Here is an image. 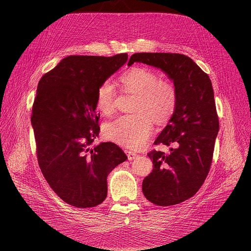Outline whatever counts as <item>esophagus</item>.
<instances>
[{"label": "esophagus", "instance_id": "esophagus-1", "mask_svg": "<svg viewBox=\"0 0 251 251\" xmlns=\"http://www.w3.org/2000/svg\"><path fill=\"white\" fill-rule=\"evenodd\" d=\"M126 155H127L128 160H133V159H135V158L138 156L137 153H135V152H133V151H126Z\"/></svg>", "mask_w": 251, "mask_h": 251}]
</instances>
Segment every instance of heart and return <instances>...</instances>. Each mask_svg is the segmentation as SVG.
<instances>
[{"mask_svg":"<svg viewBox=\"0 0 251 251\" xmlns=\"http://www.w3.org/2000/svg\"><path fill=\"white\" fill-rule=\"evenodd\" d=\"M120 81L124 90L135 94L133 114L124 115L109 122L103 128L108 140L130 150H139L152 132V120L157 124L167 122L177 106L175 84L145 67H134L125 72ZM117 91L109 80L97 90V107L104 115L115 110Z\"/></svg>","mask_w":251,"mask_h":251,"instance_id":"1","label":"heart"}]
</instances>
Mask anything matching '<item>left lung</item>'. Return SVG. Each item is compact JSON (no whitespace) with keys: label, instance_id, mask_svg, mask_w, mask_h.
<instances>
[{"label":"left lung","instance_id":"obj_1","mask_svg":"<svg viewBox=\"0 0 251 251\" xmlns=\"http://www.w3.org/2000/svg\"><path fill=\"white\" fill-rule=\"evenodd\" d=\"M162 70L177 89V106L154 141L173 145L169 153L152 150L153 169L142 183L145 197L157 206H172L192 197L207 178L219 121L211 79L192 59L179 53H135L128 61Z\"/></svg>","mask_w":251,"mask_h":251}]
</instances>
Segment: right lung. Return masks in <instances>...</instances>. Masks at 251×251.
Returning a JSON list of instances; mask_svg holds the SVG:
<instances>
[{
	"label": "right lung",
	"instance_id": "obj_1",
	"mask_svg": "<svg viewBox=\"0 0 251 251\" xmlns=\"http://www.w3.org/2000/svg\"><path fill=\"white\" fill-rule=\"evenodd\" d=\"M127 58L69 56L38 82L31 116L37 162L55 193L74 207L101 204L108 174L127 158L112 142L90 148L100 129L97 90Z\"/></svg>",
	"mask_w": 251,
	"mask_h": 251
}]
</instances>
